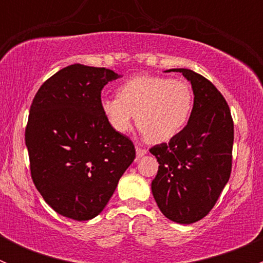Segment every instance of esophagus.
Returning <instances> with one entry per match:
<instances>
[{
  "mask_svg": "<svg viewBox=\"0 0 263 263\" xmlns=\"http://www.w3.org/2000/svg\"><path fill=\"white\" fill-rule=\"evenodd\" d=\"M146 153H147V151L145 150V148L136 146V156H137V158H142V156H144Z\"/></svg>",
  "mask_w": 263,
  "mask_h": 263,
  "instance_id": "34e87169",
  "label": "esophagus"
}]
</instances>
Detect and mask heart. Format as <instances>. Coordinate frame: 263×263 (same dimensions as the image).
Returning <instances> with one entry per match:
<instances>
[{
	"label": "heart",
	"instance_id": "b5f03b06",
	"mask_svg": "<svg viewBox=\"0 0 263 263\" xmlns=\"http://www.w3.org/2000/svg\"><path fill=\"white\" fill-rule=\"evenodd\" d=\"M193 105L190 85L161 76H137L126 81L118 97L103 98L100 107L117 132H127L135 121L151 142L173 139L188 122Z\"/></svg>",
	"mask_w": 263,
	"mask_h": 263
}]
</instances>
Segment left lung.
<instances>
[{"instance_id": "obj_1", "label": "left lung", "mask_w": 263, "mask_h": 263, "mask_svg": "<svg viewBox=\"0 0 263 263\" xmlns=\"http://www.w3.org/2000/svg\"><path fill=\"white\" fill-rule=\"evenodd\" d=\"M192 84L195 100L188 123L150 153L159 163L151 182L160 211L172 221L192 224L215 206L230 178L234 123L227 100L210 80L187 68H173Z\"/></svg>"}]
</instances>
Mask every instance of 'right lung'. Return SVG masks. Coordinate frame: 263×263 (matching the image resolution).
<instances>
[{"label": "right lung", "mask_w": 263, "mask_h": 263, "mask_svg": "<svg viewBox=\"0 0 263 263\" xmlns=\"http://www.w3.org/2000/svg\"><path fill=\"white\" fill-rule=\"evenodd\" d=\"M104 67L71 65L43 82L25 128L30 174L60 215L85 221L99 215L136 156L131 140L103 113L102 90L118 79Z\"/></svg>", "instance_id": "add662e5"}]
</instances>
